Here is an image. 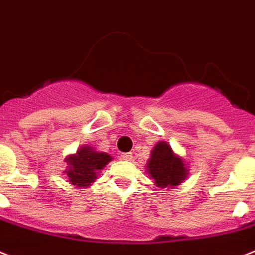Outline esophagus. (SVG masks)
Instances as JSON below:
<instances>
[{
  "label": "esophagus",
  "mask_w": 255,
  "mask_h": 255,
  "mask_svg": "<svg viewBox=\"0 0 255 255\" xmlns=\"http://www.w3.org/2000/svg\"><path fill=\"white\" fill-rule=\"evenodd\" d=\"M121 159L126 161H131L132 160V153L131 152H126L121 155Z\"/></svg>",
  "instance_id": "esophagus-1"
}]
</instances>
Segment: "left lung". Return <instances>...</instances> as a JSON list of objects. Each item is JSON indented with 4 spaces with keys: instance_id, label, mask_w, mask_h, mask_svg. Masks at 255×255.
Returning <instances> with one entry per match:
<instances>
[{
    "instance_id": "8db88e82",
    "label": "left lung",
    "mask_w": 255,
    "mask_h": 255,
    "mask_svg": "<svg viewBox=\"0 0 255 255\" xmlns=\"http://www.w3.org/2000/svg\"><path fill=\"white\" fill-rule=\"evenodd\" d=\"M147 173L157 188L173 189L188 177V168L182 157L174 155L167 142H159L153 147L146 165Z\"/></svg>"
}]
</instances>
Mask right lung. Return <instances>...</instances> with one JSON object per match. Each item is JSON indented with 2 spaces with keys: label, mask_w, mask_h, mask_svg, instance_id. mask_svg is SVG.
<instances>
[{
  "label": "right lung",
  "mask_w": 255,
  "mask_h": 255,
  "mask_svg": "<svg viewBox=\"0 0 255 255\" xmlns=\"http://www.w3.org/2000/svg\"><path fill=\"white\" fill-rule=\"evenodd\" d=\"M112 160L107 152L95 151L92 147L83 146L74 155L66 157L67 169L65 170L69 182L78 188H88L98 178L99 170Z\"/></svg>",
  "instance_id": "obj_1"
}]
</instances>
